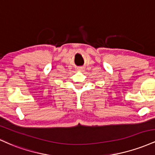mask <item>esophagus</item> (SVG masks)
Masks as SVG:
<instances>
[{
    "mask_svg": "<svg viewBox=\"0 0 155 155\" xmlns=\"http://www.w3.org/2000/svg\"><path fill=\"white\" fill-rule=\"evenodd\" d=\"M77 69L78 71H83V69H84V68H83V67H78Z\"/></svg>",
    "mask_w": 155,
    "mask_h": 155,
    "instance_id": "34e87169",
    "label": "esophagus"
}]
</instances>
